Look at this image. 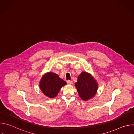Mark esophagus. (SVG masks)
<instances>
[{
	"label": "esophagus",
	"instance_id": "esophagus-1",
	"mask_svg": "<svg viewBox=\"0 0 134 134\" xmlns=\"http://www.w3.org/2000/svg\"><path fill=\"white\" fill-rule=\"evenodd\" d=\"M67 83L68 84H72V81L68 80V81H67Z\"/></svg>",
	"mask_w": 134,
	"mask_h": 134
}]
</instances>
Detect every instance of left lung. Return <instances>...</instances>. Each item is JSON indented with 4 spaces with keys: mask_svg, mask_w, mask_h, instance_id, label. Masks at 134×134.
<instances>
[{
    "mask_svg": "<svg viewBox=\"0 0 134 134\" xmlns=\"http://www.w3.org/2000/svg\"><path fill=\"white\" fill-rule=\"evenodd\" d=\"M75 86L80 97L84 101L94 97L98 90L97 82L90 74L86 72H82L79 75Z\"/></svg>",
    "mask_w": 134,
    "mask_h": 134,
    "instance_id": "left-lung-1",
    "label": "left lung"
}]
</instances>
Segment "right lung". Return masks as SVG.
I'll use <instances>...</instances> for the list:
<instances>
[{
	"instance_id": "right-lung-1",
	"label": "right lung",
	"mask_w": 134,
	"mask_h": 134,
	"mask_svg": "<svg viewBox=\"0 0 134 134\" xmlns=\"http://www.w3.org/2000/svg\"><path fill=\"white\" fill-rule=\"evenodd\" d=\"M66 82L60 79L59 76L53 72L45 74L40 82V87L43 94L50 98H53L59 93L60 89Z\"/></svg>"
}]
</instances>
